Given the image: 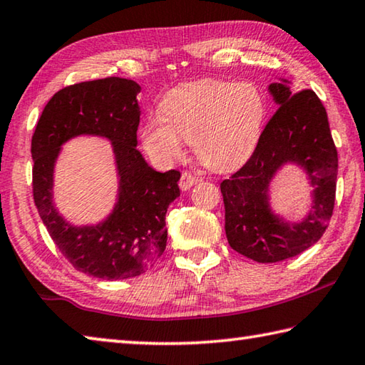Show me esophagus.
<instances>
[{
  "label": "esophagus",
  "instance_id": "esophagus-1",
  "mask_svg": "<svg viewBox=\"0 0 365 365\" xmlns=\"http://www.w3.org/2000/svg\"><path fill=\"white\" fill-rule=\"evenodd\" d=\"M197 182H200V178H197L196 175L190 174V172H183L182 177H180V182H178V187H180L182 191H187V190L193 187V185H196Z\"/></svg>",
  "mask_w": 365,
  "mask_h": 365
}]
</instances>
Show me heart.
<instances>
[{
	"mask_svg": "<svg viewBox=\"0 0 365 365\" xmlns=\"http://www.w3.org/2000/svg\"><path fill=\"white\" fill-rule=\"evenodd\" d=\"M267 102L252 83L200 81L172 89L160 116L140 128V142L155 161L169 164L191 142L205 168L225 172L246 163L260 140Z\"/></svg>",
	"mask_w": 365,
	"mask_h": 365,
	"instance_id": "obj_1",
	"label": "heart"
}]
</instances>
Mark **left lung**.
<instances>
[{
  "mask_svg": "<svg viewBox=\"0 0 365 365\" xmlns=\"http://www.w3.org/2000/svg\"><path fill=\"white\" fill-rule=\"evenodd\" d=\"M279 105L249 161L220 183L225 233L231 249L258 263L302 254L321 240L332 218L339 156L327 111L313 91L294 94L287 79L268 86ZM297 163L309 177L312 202L300 222L277 216L269 204V185L284 165Z\"/></svg>",
  "mask_w": 365,
  "mask_h": 365,
  "instance_id": "8db88e82",
  "label": "left lung"
}]
</instances>
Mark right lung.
I'll return each instance as SVG.
<instances>
[{"instance_id": "1", "label": "right lung", "mask_w": 365, "mask_h": 365, "mask_svg": "<svg viewBox=\"0 0 365 365\" xmlns=\"http://www.w3.org/2000/svg\"><path fill=\"white\" fill-rule=\"evenodd\" d=\"M140 86L105 78L68 86L46 105L31 138L33 200L63 257L81 273L118 281L142 274L168 242L165 212L180 196V172H158L137 150ZM79 135L112 142L118 175L114 210L96 225H71L53 204V168L61 145Z\"/></svg>"}]
</instances>
